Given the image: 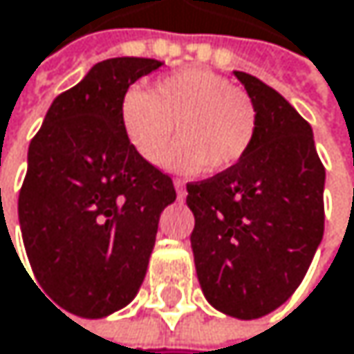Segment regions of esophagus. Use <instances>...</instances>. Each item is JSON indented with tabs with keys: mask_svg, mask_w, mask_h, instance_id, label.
Returning <instances> with one entry per match:
<instances>
[{
	"mask_svg": "<svg viewBox=\"0 0 354 354\" xmlns=\"http://www.w3.org/2000/svg\"><path fill=\"white\" fill-rule=\"evenodd\" d=\"M173 185H175V189H177L179 200H183V198H185V183H183L181 179H175V181H173Z\"/></svg>",
	"mask_w": 354,
	"mask_h": 354,
	"instance_id": "esophagus-1",
	"label": "esophagus"
}]
</instances>
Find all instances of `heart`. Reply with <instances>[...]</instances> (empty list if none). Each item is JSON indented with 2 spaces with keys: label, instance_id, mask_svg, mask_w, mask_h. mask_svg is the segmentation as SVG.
Here are the masks:
<instances>
[{
  "label": "heart",
  "instance_id": "b5f03b06",
  "mask_svg": "<svg viewBox=\"0 0 354 354\" xmlns=\"http://www.w3.org/2000/svg\"><path fill=\"white\" fill-rule=\"evenodd\" d=\"M119 125L127 144L148 165H158L173 138L181 144L169 154L175 171L212 173L233 169L254 146L258 106L225 76L185 68L162 76L152 92L131 86L119 102Z\"/></svg>",
  "mask_w": 354,
  "mask_h": 354
}]
</instances>
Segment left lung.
<instances>
[{
	"label": "left lung",
	"mask_w": 354,
	"mask_h": 354,
	"mask_svg": "<svg viewBox=\"0 0 354 354\" xmlns=\"http://www.w3.org/2000/svg\"><path fill=\"white\" fill-rule=\"evenodd\" d=\"M258 106L254 146L233 169L187 183L192 252L208 303L237 319L280 307L324 237L326 169L311 125L256 76L235 72Z\"/></svg>",
	"instance_id": "left-lung-1"
}]
</instances>
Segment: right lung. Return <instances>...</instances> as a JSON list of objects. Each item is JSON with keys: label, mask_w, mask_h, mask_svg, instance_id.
Instances as JSON below:
<instances>
[{"label": "right lung", "mask_w": 354, "mask_h": 354, "mask_svg": "<svg viewBox=\"0 0 354 354\" xmlns=\"http://www.w3.org/2000/svg\"><path fill=\"white\" fill-rule=\"evenodd\" d=\"M160 66L144 57L92 66L51 102L28 146L18 218L32 282L78 317H104L138 295L160 212L177 198L119 125L125 90Z\"/></svg>", "instance_id": "1"}]
</instances>
